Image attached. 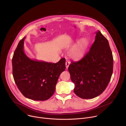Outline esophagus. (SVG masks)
Segmentation results:
<instances>
[{"label":"esophagus","instance_id":"obj_1","mask_svg":"<svg viewBox=\"0 0 126 126\" xmlns=\"http://www.w3.org/2000/svg\"><path fill=\"white\" fill-rule=\"evenodd\" d=\"M69 65H70V62L68 61H67L66 62V69L68 68V67H69Z\"/></svg>","mask_w":126,"mask_h":126}]
</instances>
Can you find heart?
I'll return each mask as SVG.
<instances>
[{"instance_id":"1","label":"heart","mask_w":126,"mask_h":126,"mask_svg":"<svg viewBox=\"0 0 126 126\" xmlns=\"http://www.w3.org/2000/svg\"><path fill=\"white\" fill-rule=\"evenodd\" d=\"M88 41L86 39L79 41L69 51V56L75 61L81 59L85 55Z\"/></svg>"}]
</instances>
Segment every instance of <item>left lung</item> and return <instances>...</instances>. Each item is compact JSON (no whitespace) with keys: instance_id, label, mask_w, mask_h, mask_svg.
Masks as SVG:
<instances>
[{"instance_id":"8db88e82","label":"left lung","mask_w":126,"mask_h":126,"mask_svg":"<svg viewBox=\"0 0 126 126\" xmlns=\"http://www.w3.org/2000/svg\"><path fill=\"white\" fill-rule=\"evenodd\" d=\"M113 70V57L108 40L98 31L89 51L68 67L75 94L84 99L98 96L108 85Z\"/></svg>"}]
</instances>
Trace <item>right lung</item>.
Listing matches in <instances>:
<instances>
[{"mask_svg":"<svg viewBox=\"0 0 126 126\" xmlns=\"http://www.w3.org/2000/svg\"><path fill=\"white\" fill-rule=\"evenodd\" d=\"M24 39L19 41L12 60L14 81L26 98L47 100L54 93L58 78L65 70V59L56 63L31 60L24 52Z\"/></svg>","mask_w":126,"mask_h":126,"instance_id":"1","label":"right lung"}]
</instances>
